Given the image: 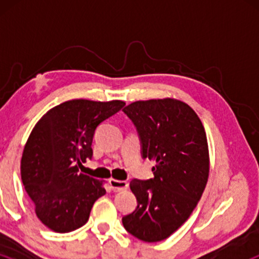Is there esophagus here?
Returning <instances> with one entry per match:
<instances>
[{
    "label": "esophagus",
    "mask_w": 259,
    "mask_h": 259,
    "mask_svg": "<svg viewBox=\"0 0 259 259\" xmlns=\"http://www.w3.org/2000/svg\"><path fill=\"white\" fill-rule=\"evenodd\" d=\"M109 186H111V189L114 192H120V191H124V190L127 189V183L126 181L111 179L109 180Z\"/></svg>",
    "instance_id": "obj_1"
}]
</instances>
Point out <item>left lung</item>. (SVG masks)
<instances>
[{"label": "left lung", "instance_id": "left-lung-1", "mask_svg": "<svg viewBox=\"0 0 259 259\" xmlns=\"http://www.w3.org/2000/svg\"><path fill=\"white\" fill-rule=\"evenodd\" d=\"M123 112L136 127L142 158L154 159L156 167L152 179L130 181L138 207L121 222L139 240L162 241L189 219L203 194L206 132L194 109L173 99L138 101Z\"/></svg>", "mask_w": 259, "mask_h": 259}]
</instances>
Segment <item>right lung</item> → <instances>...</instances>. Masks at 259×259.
Listing matches in <instances>:
<instances>
[{"label":"right lung","mask_w":259,"mask_h":259,"mask_svg":"<svg viewBox=\"0 0 259 259\" xmlns=\"http://www.w3.org/2000/svg\"><path fill=\"white\" fill-rule=\"evenodd\" d=\"M123 101L73 100L50 109L37 121L22 157V180L37 218L56 233H70L88 222L102 183L79 168L92 158L97 126L119 112Z\"/></svg>","instance_id":"1"}]
</instances>
